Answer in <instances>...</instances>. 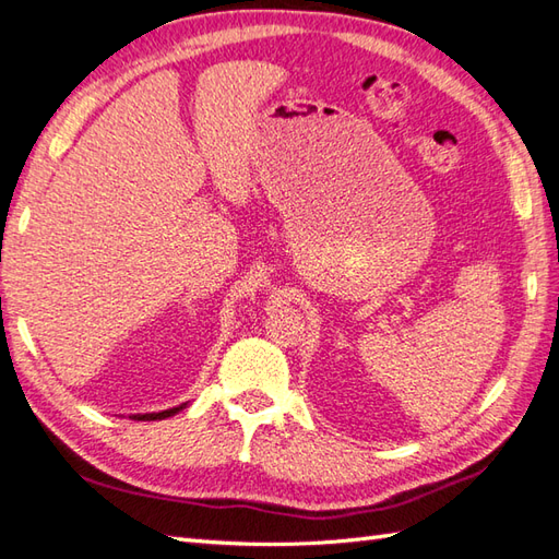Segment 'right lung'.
I'll use <instances>...</instances> for the list:
<instances>
[{
    "label": "right lung",
    "mask_w": 559,
    "mask_h": 559,
    "mask_svg": "<svg viewBox=\"0 0 559 559\" xmlns=\"http://www.w3.org/2000/svg\"><path fill=\"white\" fill-rule=\"evenodd\" d=\"M183 406H175V408H167V412H159V414H139V416H133L135 420H163V418H169V416H175L177 412H181Z\"/></svg>",
    "instance_id": "1"
}]
</instances>
